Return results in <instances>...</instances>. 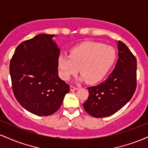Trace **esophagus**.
<instances>
[{
  "mask_svg": "<svg viewBox=\"0 0 148 148\" xmlns=\"http://www.w3.org/2000/svg\"><path fill=\"white\" fill-rule=\"evenodd\" d=\"M79 88H76V87H74V86H70V90L71 91H74V90H78Z\"/></svg>",
  "mask_w": 148,
  "mask_h": 148,
  "instance_id": "obj_1",
  "label": "esophagus"
}]
</instances>
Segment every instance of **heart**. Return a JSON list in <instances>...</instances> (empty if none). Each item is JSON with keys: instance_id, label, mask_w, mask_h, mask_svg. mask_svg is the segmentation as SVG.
<instances>
[{"instance_id": "heart-1", "label": "heart", "mask_w": 148, "mask_h": 148, "mask_svg": "<svg viewBox=\"0 0 148 148\" xmlns=\"http://www.w3.org/2000/svg\"><path fill=\"white\" fill-rule=\"evenodd\" d=\"M116 52L111 46L95 42H86L71 49L69 56L58 58V67L62 79L69 80L79 69L78 80L95 84L102 80L114 64Z\"/></svg>"}]
</instances>
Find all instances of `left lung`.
<instances>
[{"label": "left lung", "mask_w": 148, "mask_h": 148, "mask_svg": "<svg viewBox=\"0 0 148 148\" xmlns=\"http://www.w3.org/2000/svg\"><path fill=\"white\" fill-rule=\"evenodd\" d=\"M118 59L108 79L88 88L89 97L84 104L88 114L104 118L114 114L132 99L136 88V59L123 42H118Z\"/></svg>", "instance_id": "obj_1"}]
</instances>
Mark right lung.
<instances>
[{"mask_svg":"<svg viewBox=\"0 0 148 148\" xmlns=\"http://www.w3.org/2000/svg\"><path fill=\"white\" fill-rule=\"evenodd\" d=\"M56 36L40 34L21 42L10 61L15 97L23 108L39 116L57 111L70 89L58 74L60 50L53 40Z\"/></svg>","mask_w":148,"mask_h":148,"instance_id":"add662e5","label":"right lung"}]
</instances>
